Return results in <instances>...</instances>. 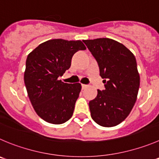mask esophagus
<instances>
[{
    "label": "esophagus",
    "instance_id": "esophagus-1",
    "mask_svg": "<svg viewBox=\"0 0 159 159\" xmlns=\"http://www.w3.org/2000/svg\"><path fill=\"white\" fill-rule=\"evenodd\" d=\"M82 90H84V89H86L87 87V85H85V84H82Z\"/></svg>",
    "mask_w": 159,
    "mask_h": 159
}]
</instances>
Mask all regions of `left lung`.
I'll return each instance as SVG.
<instances>
[{
  "label": "left lung",
  "instance_id": "8db88e82",
  "mask_svg": "<svg viewBox=\"0 0 159 159\" xmlns=\"http://www.w3.org/2000/svg\"><path fill=\"white\" fill-rule=\"evenodd\" d=\"M96 59L105 90L89 102L90 116L101 126L111 127L130 113L140 87V75L133 53L109 38L83 40Z\"/></svg>",
  "mask_w": 159,
  "mask_h": 159
}]
</instances>
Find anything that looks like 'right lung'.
I'll return each mask as SVG.
<instances>
[{"label": "right lung", "mask_w": 159, "mask_h": 159, "mask_svg": "<svg viewBox=\"0 0 159 159\" xmlns=\"http://www.w3.org/2000/svg\"><path fill=\"white\" fill-rule=\"evenodd\" d=\"M84 50L80 40L54 39L29 54L24 82L33 108L46 122L61 124L72 116L81 84H66L58 77L70 68L73 54Z\"/></svg>", "instance_id": "add662e5"}]
</instances>
